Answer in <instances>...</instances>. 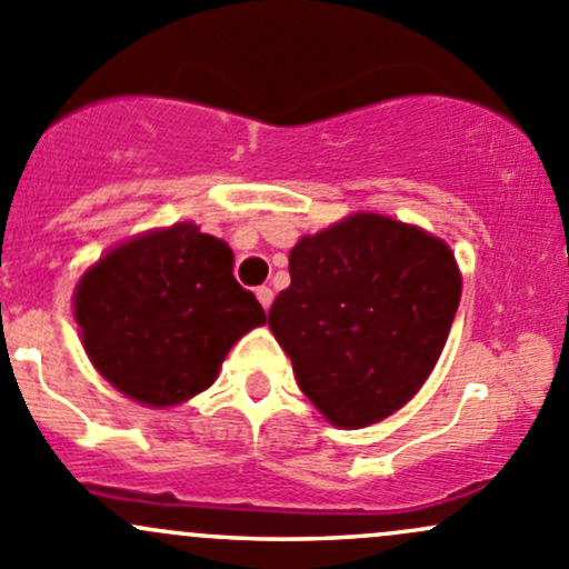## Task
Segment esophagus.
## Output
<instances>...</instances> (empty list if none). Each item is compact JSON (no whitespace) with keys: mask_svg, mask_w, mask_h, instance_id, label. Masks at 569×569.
<instances>
[{"mask_svg":"<svg viewBox=\"0 0 569 569\" xmlns=\"http://www.w3.org/2000/svg\"><path fill=\"white\" fill-rule=\"evenodd\" d=\"M256 297H259L261 308H264V310H269V305H272V300H274V295H272V289H269V286H259V289H256Z\"/></svg>","mask_w":569,"mask_h":569,"instance_id":"esophagus-1","label":"esophagus"}]
</instances>
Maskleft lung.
<instances>
[{"label":"left lung","mask_w":569,"mask_h":569,"mask_svg":"<svg viewBox=\"0 0 569 569\" xmlns=\"http://www.w3.org/2000/svg\"><path fill=\"white\" fill-rule=\"evenodd\" d=\"M269 330L300 390L338 428L385 420L439 360L460 302L447 242L373 212L302 237Z\"/></svg>","instance_id":"8db88e82"}]
</instances>
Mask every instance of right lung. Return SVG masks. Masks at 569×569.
Masks as SVG:
<instances>
[{
  "instance_id": "1",
  "label": "right lung",
  "mask_w": 569,
  "mask_h": 569,
  "mask_svg": "<svg viewBox=\"0 0 569 569\" xmlns=\"http://www.w3.org/2000/svg\"><path fill=\"white\" fill-rule=\"evenodd\" d=\"M231 267L229 244L193 223L109 250L73 295L83 349L100 376L154 409L204 392L231 346L267 321Z\"/></svg>"
}]
</instances>
